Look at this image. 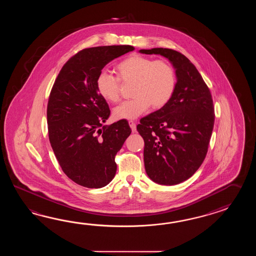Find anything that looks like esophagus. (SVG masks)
I'll list each match as a JSON object with an SVG mask.
<instances>
[{
	"label": "esophagus",
	"mask_w": 256,
	"mask_h": 256,
	"mask_svg": "<svg viewBox=\"0 0 256 256\" xmlns=\"http://www.w3.org/2000/svg\"><path fill=\"white\" fill-rule=\"evenodd\" d=\"M129 122V126H130V129H132V132H136V122H134V120H129L128 122Z\"/></svg>",
	"instance_id": "esophagus-1"
}]
</instances>
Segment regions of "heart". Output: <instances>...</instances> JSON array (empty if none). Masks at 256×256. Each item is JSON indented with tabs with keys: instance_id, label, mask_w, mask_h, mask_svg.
I'll use <instances>...</instances> for the list:
<instances>
[{
	"instance_id": "b5f03b06",
	"label": "heart",
	"mask_w": 256,
	"mask_h": 256,
	"mask_svg": "<svg viewBox=\"0 0 256 256\" xmlns=\"http://www.w3.org/2000/svg\"><path fill=\"white\" fill-rule=\"evenodd\" d=\"M117 76L102 71L96 80L97 92L110 104L120 100V82L132 84L130 94L134 98L114 110L117 120L134 119L152 106L163 108L173 97L176 87L174 68L166 60H154L141 54H134L116 65Z\"/></svg>"
}]
</instances>
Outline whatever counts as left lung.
<instances>
[{"instance_id": "left-lung-1", "label": "left lung", "mask_w": 256, "mask_h": 256, "mask_svg": "<svg viewBox=\"0 0 256 256\" xmlns=\"http://www.w3.org/2000/svg\"><path fill=\"white\" fill-rule=\"evenodd\" d=\"M140 52L168 58L176 68L173 97L142 118L137 130L144 141L148 176L160 185H176L195 174L206 158L215 120L212 96L196 66L180 52L162 48Z\"/></svg>"}]
</instances>
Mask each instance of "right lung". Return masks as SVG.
<instances>
[{
  "mask_svg": "<svg viewBox=\"0 0 256 256\" xmlns=\"http://www.w3.org/2000/svg\"><path fill=\"white\" fill-rule=\"evenodd\" d=\"M134 49L128 44L82 49L62 66L49 94L50 144L63 172L82 186L100 188L114 178L115 156L132 130L126 120L102 126L110 110L96 80L109 62Z\"/></svg>",
  "mask_w": 256,
  "mask_h": 256,
  "instance_id": "right-lung-1",
  "label": "right lung"
}]
</instances>
